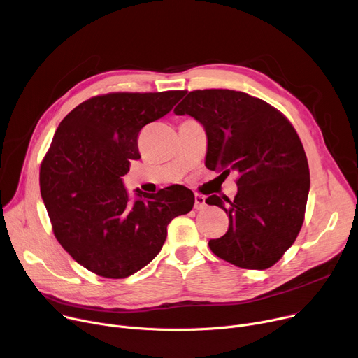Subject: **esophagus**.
<instances>
[{
    "instance_id": "esophagus-1",
    "label": "esophagus",
    "mask_w": 358,
    "mask_h": 358,
    "mask_svg": "<svg viewBox=\"0 0 358 358\" xmlns=\"http://www.w3.org/2000/svg\"><path fill=\"white\" fill-rule=\"evenodd\" d=\"M206 207H207L206 196L196 194V195H195V202H194V208H195V210H203Z\"/></svg>"
}]
</instances>
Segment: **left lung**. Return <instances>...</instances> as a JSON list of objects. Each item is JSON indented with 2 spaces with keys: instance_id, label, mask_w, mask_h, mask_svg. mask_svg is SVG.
<instances>
[{
  "instance_id": "8db88e82",
  "label": "left lung",
  "mask_w": 358,
  "mask_h": 358,
  "mask_svg": "<svg viewBox=\"0 0 358 358\" xmlns=\"http://www.w3.org/2000/svg\"><path fill=\"white\" fill-rule=\"evenodd\" d=\"M206 129V166L224 178L238 174V192L206 201L229 218L227 234L208 242L218 258L243 268L273 266L304 221L310 173L292 123L265 100L228 89L189 92L174 109ZM220 176V177H221Z\"/></svg>"
}]
</instances>
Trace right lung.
<instances>
[{"instance_id":"obj_1","label":"right lung","mask_w":358,"mask_h":358,"mask_svg":"<svg viewBox=\"0 0 358 358\" xmlns=\"http://www.w3.org/2000/svg\"><path fill=\"white\" fill-rule=\"evenodd\" d=\"M185 90L115 92L93 96L59 124L41 163L39 187L52 231L87 271L127 278L157 257L167 225L194 207V194L170 185L157 194L136 189L122 177L138 160L140 130L166 116Z\"/></svg>"}]
</instances>
